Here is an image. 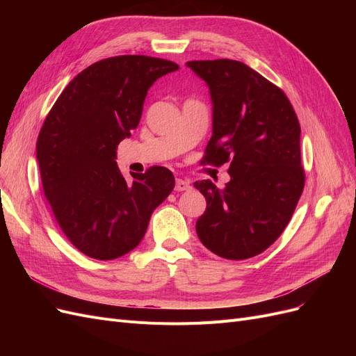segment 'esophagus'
Returning a JSON list of instances; mask_svg holds the SVG:
<instances>
[{
  "label": "esophagus",
  "mask_w": 356,
  "mask_h": 356,
  "mask_svg": "<svg viewBox=\"0 0 356 356\" xmlns=\"http://www.w3.org/2000/svg\"><path fill=\"white\" fill-rule=\"evenodd\" d=\"M191 187H190V182L188 181H184V179H181V178H178L175 181V190L177 191H187Z\"/></svg>",
  "instance_id": "1"
}]
</instances>
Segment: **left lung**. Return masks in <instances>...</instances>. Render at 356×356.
<instances>
[{"label":"left lung","mask_w":356,"mask_h":356,"mask_svg":"<svg viewBox=\"0 0 356 356\" xmlns=\"http://www.w3.org/2000/svg\"><path fill=\"white\" fill-rule=\"evenodd\" d=\"M212 99V136L202 165L230 163V181L195 187L207 199L200 242L227 260L267 250L285 230L305 188L300 123L286 95L239 60H190Z\"/></svg>","instance_id":"8db88e82"}]
</instances>
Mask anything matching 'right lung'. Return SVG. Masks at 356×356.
<instances>
[{
    "label": "right lung",
    "instance_id": "obj_1",
    "mask_svg": "<svg viewBox=\"0 0 356 356\" xmlns=\"http://www.w3.org/2000/svg\"><path fill=\"white\" fill-rule=\"evenodd\" d=\"M178 68L143 55L95 62L70 81L42 123L37 139L42 190L68 241L95 260L135 250L153 211L175 187L163 166L127 182L115 149L141 120L148 89Z\"/></svg>",
    "mask_w": 356,
    "mask_h": 356
}]
</instances>
